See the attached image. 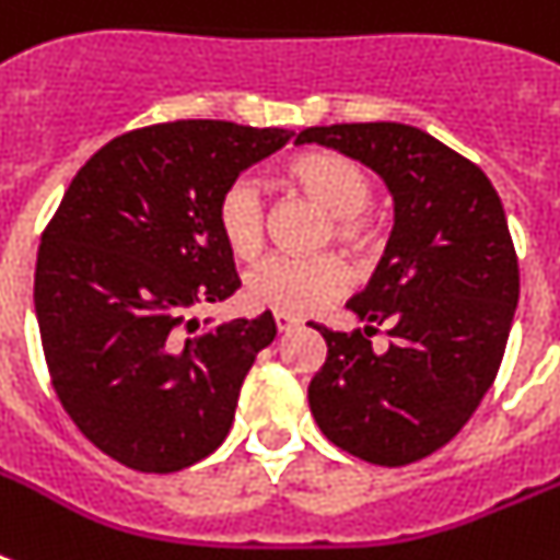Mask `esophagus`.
I'll use <instances>...</instances> for the list:
<instances>
[{
    "instance_id": "1",
    "label": "esophagus",
    "mask_w": 560,
    "mask_h": 560,
    "mask_svg": "<svg viewBox=\"0 0 560 560\" xmlns=\"http://www.w3.org/2000/svg\"><path fill=\"white\" fill-rule=\"evenodd\" d=\"M272 323H276V328L284 334V331H290V328H296L299 319L293 314H272Z\"/></svg>"
}]
</instances>
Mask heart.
Returning a JSON list of instances; mask_svg holds the SVG:
<instances>
[{
	"instance_id": "obj_1",
	"label": "heart",
	"mask_w": 560,
	"mask_h": 560,
	"mask_svg": "<svg viewBox=\"0 0 560 560\" xmlns=\"http://www.w3.org/2000/svg\"><path fill=\"white\" fill-rule=\"evenodd\" d=\"M290 179L331 214V232L349 249H366L372 244V177L358 162L334 151L299 153L288 165ZM220 237L237 258H253L264 244V197L249 177L232 179L218 197ZM351 272L340 255L325 253L311 258L270 255L249 270L244 293L249 305L267 307L276 314H314L349 288Z\"/></svg>"
}]
</instances>
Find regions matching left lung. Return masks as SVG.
<instances>
[{
  "mask_svg": "<svg viewBox=\"0 0 560 560\" xmlns=\"http://www.w3.org/2000/svg\"><path fill=\"white\" fill-rule=\"evenodd\" d=\"M323 144L386 183L395 226L372 281L349 299L363 331L314 325L328 358L307 386L328 442L372 465L398 468L459 433L503 363L521 296V270L503 202L470 160L398 121L307 127ZM387 325L390 349L371 334Z\"/></svg>",
  "mask_w": 560,
  "mask_h": 560,
  "instance_id": "1",
  "label": "left lung"
}]
</instances>
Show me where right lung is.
<instances>
[{"mask_svg":"<svg viewBox=\"0 0 560 560\" xmlns=\"http://www.w3.org/2000/svg\"><path fill=\"white\" fill-rule=\"evenodd\" d=\"M281 127L168 121L116 136L48 220L34 311L57 398L98 451L174 474L226 439L270 311L209 328L194 311L241 288L218 197L290 142Z\"/></svg>","mask_w":560,"mask_h":560,"instance_id":"1","label":"right lung"}]
</instances>
